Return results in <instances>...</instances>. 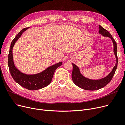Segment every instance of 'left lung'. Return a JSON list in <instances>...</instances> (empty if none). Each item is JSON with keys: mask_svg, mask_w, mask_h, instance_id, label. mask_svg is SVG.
<instances>
[{"mask_svg": "<svg viewBox=\"0 0 125 125\" xmlns=\"http://www.w3.org/2000/svg\"><path fill=\"white\" fill-rule=\"evenodd\" d=\"M99 27L100 29L99 33L103 36H106L111 38L113 42V46H114V52L116 58V62L115 66L113 67L112 71L106 77L101 79H98V80H92V79H90L84 77L81 73L79 67L75 64L72 63L73 67V72H72L71 74L72 80H73L74 83L79 88L86 90L94 91L99 90L103 88L109 83L114 76L117 67V64H118L117 43L116 41L113 38L112 36L107 30L104 29L100 25Z\"/></svg>", "mask_w": 125, "mask_h": 125, "instance_id": "8db88e82", "label": "left lung"}]
</instances>
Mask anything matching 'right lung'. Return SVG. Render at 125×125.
<instances>
[{
    "mask_svg": "<svg viewBox=\"0 0 125 125\" xmlns=\"http://www.w3.org/2000/svg\"><path fill=\"white\" fill-rule=\"evenodd\" d=\"M30 27L22 29L19 33L11 44L8 55V67L11 76L17 83L30 90H36L45 88L50 84L53 77L55 71L61 66L62 62H59L48 67L44 71L37 74H26L18 70L14 65L12 54V49L17 40L23 33Z\"/></svg>",
    "mask_w": 125,
    "mask_h": 125,
    "instance_id": "add662e5",
    "label": "right lung"
}]
</instances>
